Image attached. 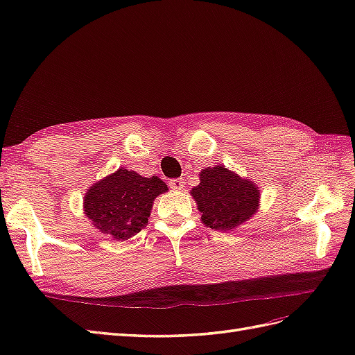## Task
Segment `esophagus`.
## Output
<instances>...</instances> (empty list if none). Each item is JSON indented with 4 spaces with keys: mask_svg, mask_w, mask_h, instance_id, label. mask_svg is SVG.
Here are the masks:
<instances>
[{
    "mask_svg": "<svg viewBox=\"0 0 355 355\" xmlns=\"http://www.w3.org/2000/svg\"><path fill=\"white\" fill-rule=\"evenodd\" d=\"M169 186H171L172 189H174V191H177V192L184 191V187H186V184H184V180H181V178L172 180L171 183H169Z\"/></svg>",
    "mask_w": 355,
    "mask_h": 355,
    "instance_id": "obj_1",
    "label": "esophagus"
}]
</instances>
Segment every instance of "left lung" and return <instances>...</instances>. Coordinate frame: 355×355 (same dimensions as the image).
<instances>
[{
  "instance_id": "obj_1",
  "label": "left lung",
  "mask_w": 355,
  "mask_h": 355,
  "mask_svg": "<svg viewBox=\"0 0 355 355\" xmlns=\"http://www.w3.org/2000/svg\"><path fill=\"white\" fill-rule=\"evenodd\" d=\"M198 175L200 184L192 189L191 195L205 227L233 232L257 213L260 192L248 177L242 178L224 164L205 168Z\"/></svg>"
}]
</instances>
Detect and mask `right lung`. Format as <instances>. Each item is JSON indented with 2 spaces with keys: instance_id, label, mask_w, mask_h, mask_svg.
I'll list each match as a JSON object with an SVG mask.
<instances>
[{
  "instance_id": "add662e5",
  "label": "right lung",
  "mask_w": 355,
  "mask_h": 355,
  "mask_svg": "<svg viewBox=\"0 0 355 355\" xmlns=\"http://www.w3.org/2000/svg\"><path fill=\"white\" fill-rule=\"evenodd\" d=\"M164 192L168 186L159 177L119 168L87 189L83 210L98 232L128 241L148 225L154 200Z\"/></svg>"
}]
</instances>
